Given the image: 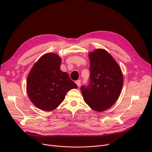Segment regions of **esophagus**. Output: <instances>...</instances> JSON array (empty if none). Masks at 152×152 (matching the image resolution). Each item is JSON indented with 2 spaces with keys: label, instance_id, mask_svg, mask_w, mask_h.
<instances>
[{
  "label": "esophagus",
  "instance_id": "esophagus-1",
  "mask_svg": "<svg viewBox=\"0 0 152 152\" xmlns=\"http://www.w3.org/2000/svg\"><path fill=\"white\" fill-rule=\"evenodd\" d=\"M76 84H77V87H79L81 86V81L80 80H77L76 81Z\"/></svg>",
  "mask_w": 152,
  "mask_h": 152
}]
</instances>
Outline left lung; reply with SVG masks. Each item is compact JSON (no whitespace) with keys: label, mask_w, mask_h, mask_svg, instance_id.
<instances>
[{"label":"left lung","mask_w":152,"mask_h":152,"mask_svg":"<svg viewBox=\"0 0 152 152\" xmlns=\"http://www.w3.org/2000/svg\"><path fill=\"white\" fill-rule=\"evenodd\" d=\"M91 83L81 90L84 102L93 110L102 112L112 107L118 99L123 85L121 69L105 49L89 53Z\"/></svg>","instance_id":"1"}]
</instances>
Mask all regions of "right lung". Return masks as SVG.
<instances>
[{
	"instance_id": "add662e5",
	"label": "right lung",
	"mask_w": 152,
	"mask_h": 152,
	"mask_svg": "<svg viewBox=\"0 0 152 152\" xmlns=\"http://www.w3.org/2000/svg\"><path fill=\"white\" fill-rule=\"evenodd\" d=\"M61 58L55 53L41 57L28 75L26 91L31 102L39 109L50 111L64 100L68 91L77 89L66 72L60 69Z\"/></svg>"
}]
</instances>
